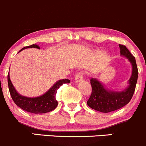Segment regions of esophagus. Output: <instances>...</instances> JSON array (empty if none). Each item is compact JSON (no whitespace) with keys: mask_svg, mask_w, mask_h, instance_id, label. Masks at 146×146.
<instances>
[{"mask_svg":"<svg viewBox=\"0 0 146 146\" xmlns=\"http://www.w3.org/2000/svg\"><path fill=\"white\" fill-rule=\"evenodd\" d=\"M83 80H84L83 74L82 73L76 74V76H75V79H74L75 82H76V83H79V82H82Z\"/></svg>","mask_w":146,"mask_h":146,"instance_id":"1","label":"esophagus"}]
</instances>
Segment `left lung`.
<instances>
[{
    "label": "left lung",
    "mask_w": 146,
    "mask_h": 146,
    "mask_svg": "<svg viewBox=\"0 0 146 146\" xmlns=\"http://www.w3.org/2000/svg\"><path fill=\"white\" fill-rule=\"evenodd\" d=\"M119 46L120 55L127 58L132 66L131 76L128 82L129 86L121 91H112L106 88L98 79L91 78L90 81L92 92L87 101V105L99 112L108 113L120 109L128 104L135 91L139 74L136 59L125 46L119 44Z\"/></svg>",
    "instance_id": "8db88e82"
}]
</instances>
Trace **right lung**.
Returning <instances> with one entry per match:
<instances>
[{
    "mask_svg": "<svg viewBox=\"0 0 146 146\" xmlns=\"http://www.w3.org/2000/svg\"><path fill=\"white\" fill-rule=\"evenodd\" d=\"M29 48H35L40 49V47L38 45L33 44L23 48L19 51V52L24 49ZM70 82V81L69 79H60L55 82V84L52 85L50 89L46 91L43 95L38 96V97L29 98L20 95L16 91L14 86L10 81L9 72L7 74L9 91H10V96H11L14 103L24 110L34 114L46 113V112H50V111L55 110L58 106V101L55 98L57 91L62 84H69Z\"/></svg>",
    "mask_w": 146,
    "mask_h": 146,
    "instance_id": "obj_1",
    "label": "right lung"
}]
</instances>
